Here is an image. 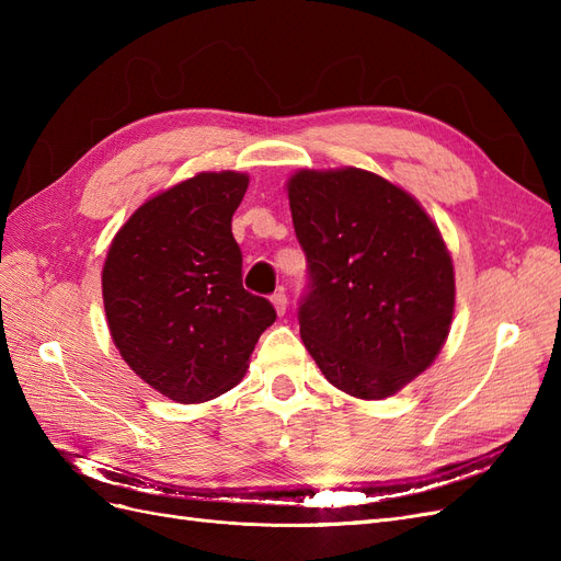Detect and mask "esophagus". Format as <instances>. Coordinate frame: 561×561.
<instances>
[{
	"label": "esophagus",
	"instance_id": "34e87169",
	"mask_svg": "<svg viewBox=\"0 0 561 561\" xmlns=\"http://www.w3.org/2000/svg\"><path fill=\"white\" fill-rule=\"evenodd\" d=\"M271 304H274V307H276V313L283 316L287 311V295L283 290H278L274 297H271Z\"/></svg>",
	"mask_w": 561,
	"mask_h": 561
}]
</instances>
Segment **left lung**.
Here are the masks:
<instances>
[{
	"mask_svg": "<svg viewBox=\"0 0 561 561\" xmlns=\"http://www.w3.org/2000/svg\"><path fill=\"white\" fill-rule=\"evenodd\" d=\"M307 254L299 334L325 379L383 400L426 369L454 316V266L437 227L388 180L299 171L287 182Z\"/></svg>",
	"mask_w": 561,
	"mask_h": 561,
	"instance_id": "8db88e82",
	"label": "left lung"
}]
</instances>
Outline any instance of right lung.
Listing matches in <instances>:
<instances>
[{"instance_id": "add662e5", "label": "right lung", "mask_w": 561, "mask_h": 561, "mask_svg": "<svg viewBox=\"0 0 561 561\" xmlns=\"http://www.w3.org/2000/svg\"><path fill=\"white\" fill-rule=\"evenodd\" d=\"M243 173H198L149 198L118 229L103 268L114 344L128 367L182 404L227 393L248 369L271 301L243 287L231 217Z\"/></svg>"}]
</instances>
